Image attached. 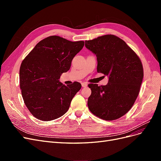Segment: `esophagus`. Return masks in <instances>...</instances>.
Returning a JSON list of instances; mask_svg holds the SVG:
<instances>
[{"label":"esophagus","mask_w":161,"mask_h":161,"mask_svg":"<svg viewBox=\"0 0 161 161\" xmlns=\"http://www.w3.org/2000/svg\"><path fill=\"white\" fill-rule=\"evenodd\" d=\"M81 85H82V87H86V86H87V85H88V83H87V82H82Z\"/></svg>","instance_id":"34e87169"}]
</instances>
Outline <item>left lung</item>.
<instances>
[{
    "mask_svg": "<svg viewBox=\"0 0 161 161\" xmlns=\"http://www.w3.org/2000/svg\"><path fill=\"white\" fill-rule=\"evenodd\" d=\"M85 46L97 56V72L109 76L108 85L89 84V109L101 119H118L137 99L144 76L142 62L123 40L111 34L85 41Z\"/></svg>",
    "mask_w": 161,
    "mask_h": 161,
    "instance_id": "obj_1",
    "label": "left lung"
}]
</instances>
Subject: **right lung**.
<instances>
[{
  "instance_id": "right-lung-1",
  "label": "right lung",
  "mask_w": 161,
  "mask_h": 161,
  "mask_svg": "<svg viewBox=\"0 0 161 161\" xmlns=\"http://www.w3.org/2000/svg\"><path fill=\"white\" fill-rule=\"evenodd\" d=\"M84 45L83 41L49 36L37 43L22 61L19 70L21 95L27 109L37 119H56L69 110L81 85L74 82L66 86L59 79L70 69L73 58Z\"/></svg>"
}]
</instances>
